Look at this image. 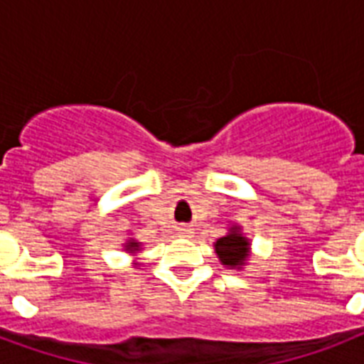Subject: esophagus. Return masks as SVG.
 Returning a JSON list of instances; mask_svg holds the SVG:
<instances>
[{"instance_id":"1","label":"esophagus","mask_w":364,"mask_h":364,"mask_svg":"<svg viewBox=\"0 0 364 364\" xmlns=\"http://www.w3.org/2000/svg\"><path fill=\"white\" fill-rule=\"evenodd\" d=\"M177 234H179V236H185V238H188V236L193 234V228H191V227H179V228H177Z\"/></svg>"}]
</instances>
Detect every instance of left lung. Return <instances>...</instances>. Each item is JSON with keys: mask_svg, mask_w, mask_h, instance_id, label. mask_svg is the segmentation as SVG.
<instances>
[{"mask_svg": "<svg viewBox=\"0 0 364 364\" xmlns=\"http://www.w3.org/2000/svg\"><path fill=\"white\" fill-rule=\"evenodd\" d=\"M230 230L232 232L223 236V238L215 242V253L221 259L223 264L236 268V266H242L245 259H247L249 242L243 238L236 228H230Z\"/></svg>", "mask_w": 364, "mask_h": 364, "instance_id": "1", "label": "left lung"}]
</instances>
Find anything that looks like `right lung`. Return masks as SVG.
<instances>
[{
  "mask_svg": "<svg viewBox=\"0 0 364 364\" xmlns=\"http://www.w3.org/2000/svg\"><path fill=\"white\" fill-rule=\"evenodd\" d=\"M126 247H128V249H130V251H132V249H136V247H137V243H136V242H128V245H126Z\"/></svg>",
  "mask_w": 364,
  "mask_h": 364,
  "instance_id": "add662e5",
  "label": "right lung"
}]
</instances>
